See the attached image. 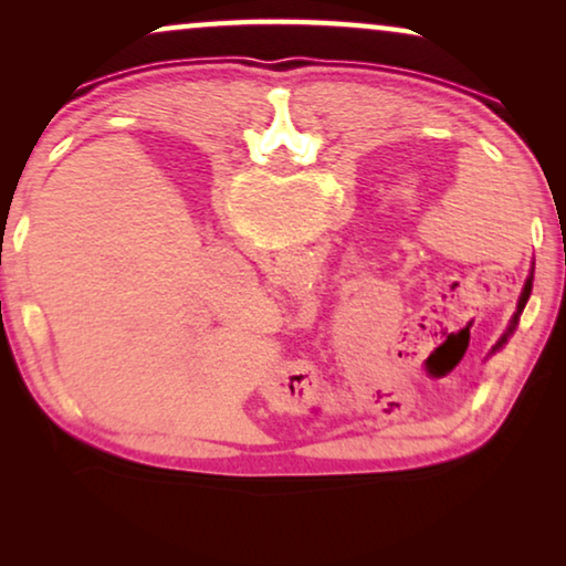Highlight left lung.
Instances as JSON below:
<instances>
[{
    "instance_id": "8db88e82",
    "label": "left lung",
    "mask_w": 566,
    "mask_h": 566,
    "mask_svg": "<svg viewBox=\"0 0 566 566\" xmlns=\"http://www.w3.org/2000/svg\"><path fill=\"white\" fill-rule=\"evenodd\" d=\"M531 289H533V273H531L528 281H525V289H523V293H521V301H517V312H515V316H513V327L517 324V316L523 314L525 304H528V298H531ZM513 327H510L507 332H513Z\"/></svg>"
}]
</instances>
